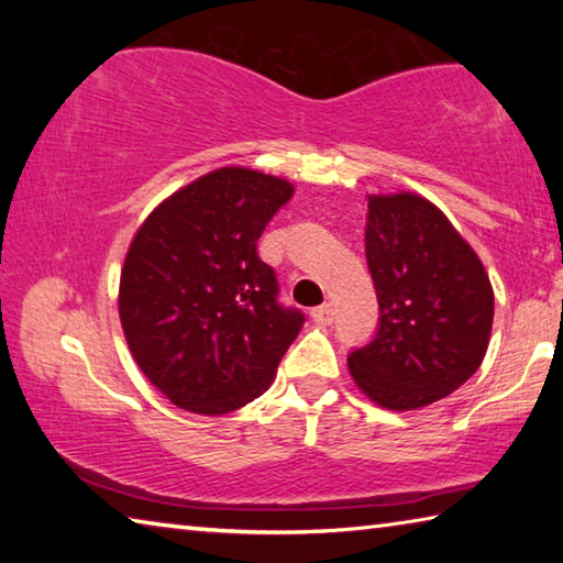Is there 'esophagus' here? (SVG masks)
Segmentation results:
<instances>
[{
  "label": "esophagus",
  "instance_id": "34e87169",
  "mask_svg": "<svg viewBox=\"0 0 563 563\" xmlns=\"http://www.w3.org/2000/svg\"><path fill=\"white\" fill-rule=\"evenodd\" d=\"M312 320L320 322V325H330L332 320H335V310H332V305L325 302V305H318L316 310H312Z\"/></svg>",
  "mask_w": 563,
  "mask_h": 563
}]
</instances>
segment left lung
<instances>
[{
    "mask_svg": "<svg viewBox=\"0 0 563 563\" xmlns=\"http://www.w3.org/2000/svg\"><path fill=\"white\" fill-rule=\"evenodd\" d=\"M365 255L379 328L350 352L355 385L395 412L452 395L489 347L494 290L479 255L440 208L409 190L367 196Z\"/></svg>",
    "mask_w": 563,
    "mask_h": 563,
    "instance_id": "8db88e82",
    "label": "left lung"
}]
</instances>
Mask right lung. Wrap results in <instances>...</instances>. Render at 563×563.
<instances>
[{
	"instance_id": "right-lung-1",
	"label": "right lung",
	"mask_w": 563,
	"mask_h": 563,
	"mask_svg": "<svg viewBox=\"0 0 563 563\" xmlns=\"http://www.w3.org/2000/svg\"><path fill=\"white\" fill-rule=\"evenodd\" d=\"M290 180L243 166L178 188L133 235L119 318L148 383L196 415H225L271 387L302 312L278 302L258 238L292 198Z\"/></svg>"
}]
</instances>
